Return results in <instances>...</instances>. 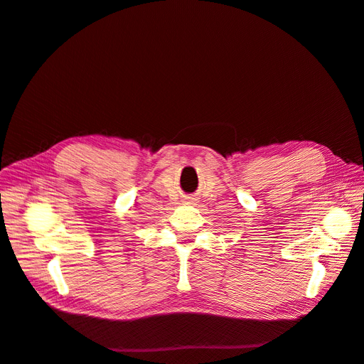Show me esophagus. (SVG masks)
Masks as SVG:
<instances>
[{
  "label": "esophagus",
  "mask_w": 364,
  "mask_h": 364,
  "mask_svg": "<svg viewBox=\"0 0 364 364\" xmlns=\"http://www.w3.org/2000/svg\"><path fill=\"white\" fill-rule=\"evenodd\" d=\"M188 202H193V200H188Z\"/></svg>",
  "instance_id": "esophagus-1"
}]
</instances>
